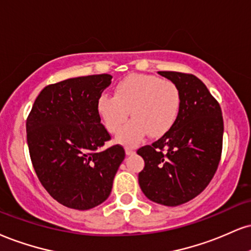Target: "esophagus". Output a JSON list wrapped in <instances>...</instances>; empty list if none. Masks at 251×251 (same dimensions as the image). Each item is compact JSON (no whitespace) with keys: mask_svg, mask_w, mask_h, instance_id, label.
Wrapping results in <instances>:
<instances>
[{"mask_svg":"<svg viewBox=\"0 0 251 251\" xmlns=\"http://www.w3.org/2000/svg\"><path fill=\"white\" fill-rule=\"evenodd\" d=\"M125 153H126V155H133L135 152H134V150L129 149V147H126V149H125Z\"/></svg>","mask_w":251,"mask_h":251,"instance_id":"esophagus-1","label":"esophagus"}]
</instances>
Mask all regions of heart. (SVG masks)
Here are the masks:
<instances>
[{"label":"heart","instance_id":"obj_1","mask_svg":"<svg viewBox=\"0 0 251 251\" xmlns=\"http://www.w3.org/2000/svg\"><path fill=\"white\" fill-rule=\"evenodd\" d=\"M182 96L179 86L151 75H131L120 80L114 96L102 93L97 100V113L110 133H117L128 117L134 119L117 135L118 143L133 146L149 133L164 137L179 119Z\"/></svg>","mask_w":251,"mask_h":251}]
</instances>
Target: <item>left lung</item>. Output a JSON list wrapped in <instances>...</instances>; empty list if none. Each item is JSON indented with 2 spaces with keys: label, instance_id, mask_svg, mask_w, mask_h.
<instances>
[{
  "label": "left lung",
  "instance_id": "8db88e82",
  "mask_svg": "<svg viewBox=\"0 0 251 251\" xmlns=\"http://www.w3.org/2000/svg\"><path fill=\"white\" fill-rule=\"evenodd\" d=\"M158 74L179 86L182 105L174 127L138 150L145 161L138 180L151 201L175 207L198 196L213 179L221 159L223 118L219 102L194 75Z\"/></svg>",
  "mask_w": 251,
  "mask_h": 251
}]
</instances>
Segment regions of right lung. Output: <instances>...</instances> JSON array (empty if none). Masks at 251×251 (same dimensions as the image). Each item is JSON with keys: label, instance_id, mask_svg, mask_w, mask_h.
<instances>
[{"label": "right lung", "instance_id": "obj_1", "mask_svg": "<svg viewBox=\"0 0 251 251\" xmlns=\"http://www.w3.org/2000/svg\"><path fill=\"white\" fill-rule=\"evenodd\" d=\"M107 74L70 78L45 86L26 119L32 166L47 192L63 206L87 210L112 191L125 159L97 113V100L111 84Z\"/></svg>", "mask_w": 251, "mask_h": 251}]
</instances>
